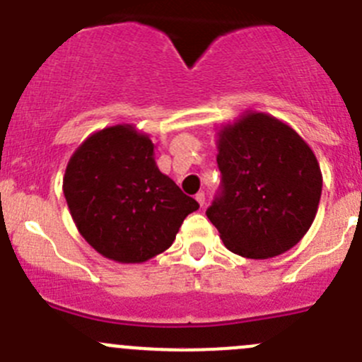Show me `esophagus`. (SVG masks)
I'll list each match as a JSON object with an SVG mask.
<instances>
[{
    "mask_svg": "<svg viewBox=\"0 0 362 362\" xmlns=\"http://www.w3.org/2000/svg\"><path fill=\"white\" fill-rule=\"evenodd\" d=\"M196 202H198L199 206H203V204H204V194H203V192H198V194H196Z\"/></svg>",
    "mask_w": 362,
    "mask_h": 362,
    "instance_id": "34e87169",
    "label": "esophagus"
}]
</instances>
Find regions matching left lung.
<instances>
[{
  "label": "left lung",
  "instance_id": "obj_1",
  "mask_svg": "<svg viewBox=\"0 0 362 362\" xmlns=\"http://www.w3.org/2000/svg\"><path fill=\"white\" fill-rule=\"evenodd\" d=\"M222 192L206 210L224 245L249 259H269L301 242L322 192L310 145L284 120L247 110L217 131Z\"/></svg>",
  "mask_w": 362,
  "mask_h": 362
}]
</instances>
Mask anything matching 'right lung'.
<instances>
[{
	"instance_id": "obj_1",
	"label": "right lung",
	"mask_w": 362,
	"mask_h": 362,
	"mask_svg": "<svg viewBox=\"0 0 362 362\" xmlns=\"http://www.w3.org/2000/svg\"><path fill=\"white\" fill-rule=\"evenodd\" d=\"M154 148L136 126L115 124L89 134L68 160L63 192L73 222L110 261L140 264L156 257L199 208L159 170Z\"/></svg>"
}]
</instances>
